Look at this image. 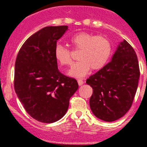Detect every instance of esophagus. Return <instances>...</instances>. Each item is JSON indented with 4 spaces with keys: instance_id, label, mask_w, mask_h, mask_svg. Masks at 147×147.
<instances>
[{
    "instance_id": "34e87169",
    "label": "esophagus",
    "mask_w": 147,
    "mask_h": 147,
    "mask_svg": "<svg viewBox=\"0 0 147 147\" xmlns=\"http://www.w3.org/2000/svg\"><path fill=\"white\" fill-rule=\"evenodd\" d=\"M84 81H83V80H81V79H78V85L79 86H82L83 84H84Z\"/></svg>"
}]
</instances>
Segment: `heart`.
<instances>
[{"mask_svg":"<svg viewBox=\"0 0 147 147\" xmlns=\"http://www.w3.org/2000/svg\"><path fill=\"white\" fill-rule=\"evenodd\" d=\"M74 51H81L78 57L79 61L74 65L69 75L81 78L90 70H101L108 63L112 48L109 40L103 36H96L86 32L75 34L70 38ZM56 61L62 66H71L73 63L70 49L61 44L56 45L54 51Z\"/></svg>","mask_w":147,"mask_h":147,"instance_id":"obj_1","label":"heart"}]
</instances>
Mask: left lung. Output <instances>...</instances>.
Returning <instances> with one entry per match:
<instances>
[{
  "label": "left lung",
  "instance_id": "obj_1",
  "mask_svg": "<svg viewBox=\"0 0 147 147\" xmlns=\"http://www.w3.org/2000/svg\"><path fill=\"white\" fill-rule=\"evenodd\" d=\"M140 76L137 56L123 40L111 61L86 80L93 88L89 100L93 114L104 121L121 118L131 108Z\"/></svg>",
  "mask_w": 147,
  "mask_h": 147
}]
</instances>
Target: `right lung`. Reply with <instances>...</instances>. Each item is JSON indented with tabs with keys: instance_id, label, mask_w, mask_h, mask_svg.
Returning <instances> with one entry per match:
<instances>
[{
	"instance_id": "right-lung-1",
	"label": "right lung",
	"mask_w": 147,
	"mask_h": 147,
	"mask_svg": "<svg viewBox=\"0 0 147 147\" xmlns=\"http://www.w3.org/2000/svg\"><path fill=\"white\" fill-rule=\"evenodd\" d=\"M67 30V26L40 29L25 41L16 60L15 91L28 114L40 122L61 119L78 88L75 78L59 71L54 56L57 40Z\"/></svg>"
}]
</instances>
